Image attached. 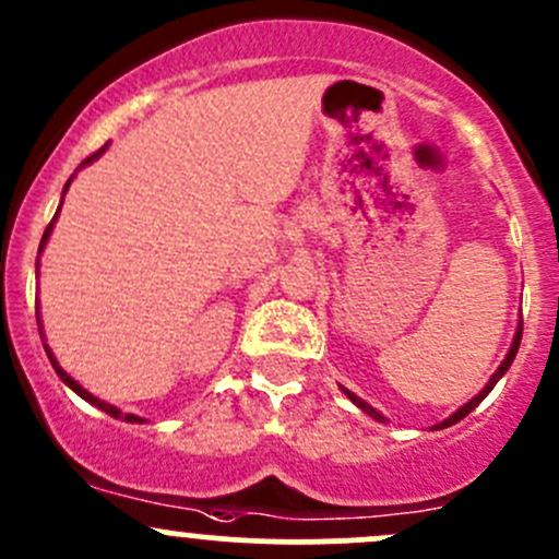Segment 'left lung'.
<instances>
[{"label":"left lung","mask_w":559,"mask_h":559,"mask_svg":"<svg viewBox=\"0 0 559 559\" xmlns=\"http://www.w3.org/2000/svg\"><path fill=\"white\" fill-rule=\"evenodd\" d=\"M520 341H522V326H520V330H516V337H514V343H511V352H509V354H506V359H503V362H500V368H498V370H495V376H492V379H489V384H487V386H484V389H481V392H478V394H476V397H473V400H471V403H465V405H462V408H460V411H456V414H452V416H449V419H447V421H441V425H438V430H441V427H452V425H456V421H460V419H465V416H467V414H471V411H473V408H476V405H478V403H481V400H484V397H487V394H489V392H492V386H495V384H498V381H500V376H503V373H506V370H509V368H511V362H514L516 352H520ZM343 392H346V394H348V400H352V403H357V405H359V408H362V411H365V414H368V416H373V419H379V421H384V416H381V414H379V411H376V408H370V405H368V403H365V400H362V397H357V394H354V392H348V389H343Z\"/></svg>","instance_id":"obj_1"}]
</instances>
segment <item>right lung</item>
Listing matches in <instances>:
<instances>
[{"label": "right lung", "instance_id": "obj_1", "mask_svg": "<svg viewBox=\"0 0 559 559\" xmlns=\"http://www.w3.org/2000/svg\"><path fill=\"white\" fill-rule=\"evenodd\" d=\"M107 148V145H103V148H99V151H94V154L92 156H86V159H83V165H88V162H92V159H97V156L99 154H103V151ZM67 186H70V180H67ZM67 186H64V191H67ZM53 222H56V216H53ZM53 222H50L48 224V227H45V235H43V240H39V251H43V246H45V240H48V235H50V229H53ZM39 321V319H37ZM45 352H48V359H50V365H53V370H56V373H59V379L61 381H64V384L67 386H70V389H75V392L78 394H81V397L83 400H88V403H94V405H97V408H103L105 411V414H110L112 416V419H118V416H121V411H118V408H112V405H107V403H103V400H97V397H94V394H88L86 392V389H83L81 384H78V381L75 379H70V376H67L64 373V370H61L59 368V362H56V359H53V354H50V348H45ZM121 419H127V421H143V419H140V416H134V414H127V416H121Z\"/></svg>", "mask_w": 559, "mask_h": 559}]
</instances>
